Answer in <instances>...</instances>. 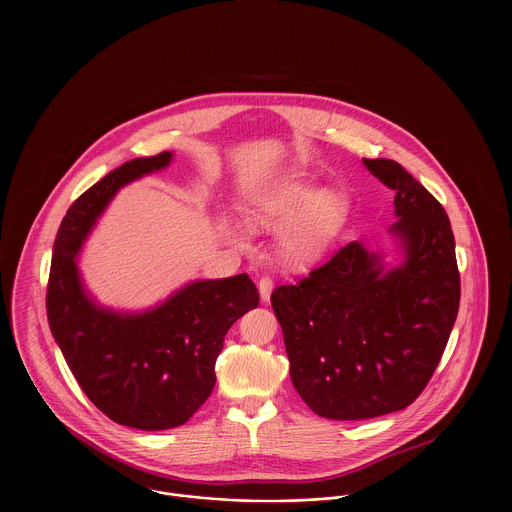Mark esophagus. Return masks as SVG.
<instances>
[{
	"mask_svg": "<svg viewBox=\"0 0 512 512\" xmlns=\"http://www.w3.org/2000/svg\"><path fill=\"white\" fill-rule=\"evenodd\" d=\"M272 288H274V280H272L270 276H262L260 282H258V290H260L262 301H268V299H270Z\"/></svg>",
	"mask_w": 512,
	"mask_h": 512,
	"instance_id": "34e87169",
	"label": "esophagus"
}]
</instances>
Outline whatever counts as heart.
<instances>
[{
	"instance_id": "obj_1",
	"label": "heart",
	"mask_w": 512,
	"mask_h": 512,
	"mask_svg": "<svg viewBox=\"0 0 512 512\" xmlns=\"http://www.w3.org/2000/svg\"><path fill=\"white\" fill-rule=\"evenodd\" d=\"M337 211V197L333 193H317L309 183L299 179H284L252 199L246 209V219L268 228L288 224L299 215L303 219L288 240V252L293 258H307L319 246L329 222ZM228 234L242 242L236 230Z\"/></svg>"
}]
</instances>
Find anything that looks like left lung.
<instances>
[{"label":"left lung","instance_id":"left-lung-1","mask_svg":"<svg viewBox=\"0 0 512 512\" xmlns=\"http://www.w3.org/2000/svg\"><path fill=\"white\" fill-rule=\"evenodd\" d=\"M363 163L396 191L390 232L404 262L386 270L355 240L270 297L293 386L329 420L410 406L438 368L461 295L455 238L438 199L392 159Z\"/></svg>","mask_w":512,"mask_h":512}]
</instances>
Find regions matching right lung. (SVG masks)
I'll use <instances>...</instances> for the list:
<instances>
[{"instance_id": "1", "label": "right lung", "mask_w": 512, "mask_h": 512, "mask_svg": "<svg viewBox=\"0 0 512 512\" xmlns=\"http://www.w3.org/2000/svg\"><path fill=\"white\" fill-rule=\"evenodd\" d=\"M173 153L138 157L84 191L61 222L47 286V319L90 402L110 420L157 432L185 424L215 388L232 323L258 307L248 274L199 280L142 313H116L86 293L76 256L120 187L159 171Z\"/></svg>"}]
</instances>
